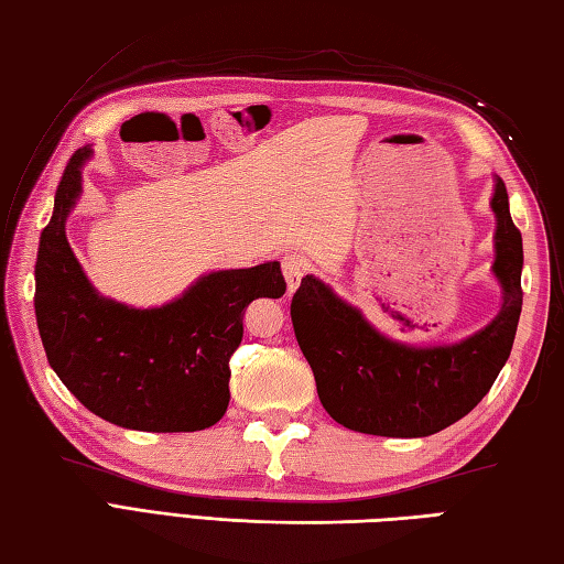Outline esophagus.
<instances>
[{"instance_id":"obj_1","label":"esophagus","mask_w":564,"mask_h":564,"mask_svg":"<svg viewBox=\"0 0 564 564\" xmlns=\"http://www.w3.org/2000/svg\"><path fill=\"white\" fill-rule=\"evenodd\" d=\"M281 267H283V275H285V283H289V291L293 293L297 285H301V281H303V275H305V261L297 257V254H289V257H283V261H281Z\"/></svg>"}]
</instances>
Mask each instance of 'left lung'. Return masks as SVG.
Here are the masks:
<instances>
[{
    "label": "left lung",
    "mask_w": 564,
    "mask_h": 564,
    "mask_svg": "<svg viewBox=\"0 0 564 564\" xmlns=\"http://www.w3.org/2000/svg\"><path fill=\"white\" fill-rule=\"evenodd\" d=\"M489 206L497 218L492 273L501 307L487 327L455 344L386 337L325 281L305 275L291 303L293 329L334 422L373 436H431L475 410L495 386L519 327L523 245L499 176Z\"/></svg>",
    "instance_id": "left-lung-1"
}]
</instances>
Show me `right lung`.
<instances>
[{
    "label": "right lung",
    "mask_w": 564,
    "mask_h": 564,
    "mask_svg": "<svg viewBox=\"0 0 564 564\" xmlns=\"http://www.w3.org/2000/svg\"><path fill=\"white\" fill-rule=\"evenodd\" d=\"M91 145L72 154L35 259V319L47 364L89 412L116 426L176 434L220 422L245 310L281 297L279 261L210 271L162 307L104 297L82 271L65 223L82 196Z\"/></svg>",
    "instance_id": "obj_1"
}]
</instances>
